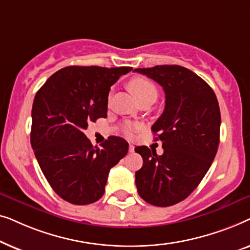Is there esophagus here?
<instances>
[{"label":"esophagus","mask_w":250,"mask_h":250,"mask_svg":"<svg viewBox=\"0 0 250 250\" xmlns=\"http://www.w3.org/2000/svg\"><path fill=\"white\" fill-rule=\"evenodd\" d=\"M128 151H129V152H134V146L129 145V146H128Z\"/></svg>","instance_id":"1"}]
</instances>
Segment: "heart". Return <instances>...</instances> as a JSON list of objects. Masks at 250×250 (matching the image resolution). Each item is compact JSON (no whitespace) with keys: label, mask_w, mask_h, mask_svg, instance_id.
Listing matches in <instances>:
<instances>
[{"label":"heart","mask_w":250,"mask_h":250,"mask_svg":"<svg viewBox=\"0 0 250 250\" xmlns=\"http://www.w3.org/2000/svg\"><path fill=\"white\" fill-rule=\"evenodd\" d=\"M128 87L132 91V93L135 95V98L138 99L139 102L146 100V99H155L156 100L157 94H158L155 84L145 77L132 78L128 83ZM135 128L136 125L133 124V123H126L123 126V131L126 135H132Z\"/></svg>","instance_id":"obj_1"}]
</instances>
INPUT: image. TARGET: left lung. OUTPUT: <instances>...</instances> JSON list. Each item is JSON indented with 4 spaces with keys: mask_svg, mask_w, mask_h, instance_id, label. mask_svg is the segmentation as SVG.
<instances>
[{
    "mask_svg": "<svg viewBox=\"0 0 250 250\" xmlns=\"http://www.w3.org/2000/svg\"><path fill=\"white\" fill-rule=\"evenodd\" d=\"M134 71L162 85L166 99L164 112L151 127L164 153L157 156L148 146H136L143 158L135 172L136 189L148 204L168 207L189 197L209 169L220 143V107L209 85L182 66Z\"/></svg>",
    "mask_w": 250,
    "mask_h": 250,
    "instance_id": "obj_1",
    "label": "left lung"
}]
</instances>
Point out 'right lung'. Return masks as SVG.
<instances>
[{
    "mask_svg": "<svg viewBox=\"0 0 250 250\" xmlns=\"http://www.w3.org/2000/svg\"><path fill=\"white\" fill-rule=\"evenodd\" d=\"M132 67L69 66L37 91L32 109L30 143L42 172L58 196L88 205L104 193L109 170L128 151V143L109 136L101 148L84 134L90 123L107 117L108 94Z\"/></svg>",
    "mask_w": 250,
    "mask_h": 250,
    "instance_id": "obj_1",
    "label": "right lung"
}]
</instances>
